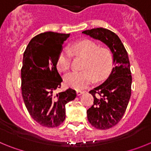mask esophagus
<instances>
[{
	"label": "esophagus",
	"instance_id": "obj_1",
	"mask_svg": "<svg viewBox=\"0 0 151 151\" xmlns=\"http://www.w3.org/2000/svg\"><path fill=\"white\" fill-rule=\"evenodd\" d=\"M83 93H85V91H76V94H77V95H81V94H83Z\"/></svg>",
	"mask_w": 151,
	"mask_h": 151
}]
</instances>
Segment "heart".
<instances>
[{"label":"heart","instance_id":"1","mask_svg":"<svg viewBox=\"0 0 151 151\" xmlns=\"http://www.w3.org/2000/svg\"><path fill=\"white\" fill-rule=\"evenodd\" d=\"M73 54L76 57H85L82 69L80 72L69 73L64 78L66 86L76 90H81L94 81L106 78L112 69L113 54L110 48L99 45L89 38H82L75 41L70 46ZM72 55L62 51L57 60V67L60 71L66 73L70 69Z\"/></svg>","mask_w":151,"mask_h":151}]
</instances>
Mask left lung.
Returning a JSON list of instances; mask_svg holds the SVG:
<instances>
[{
  "label": "left lung",
  "instance_id": "1",
  "mask_svg": "<svg viewBox=\"0 0 151 151\" xmlns=\"http://www.w3.org/2000/svg\"><path fill=\"white\" fill-rule=\"evenodd\" d=\"M106 44L112 51L114 67L104 83L91 90L94 104L87 110L88 119L97 129L115 126L123 116L132 92V73L128 53L117 35L96 28L82 32Z\"/></svg>",
  "mask_w": 151,
  "mask_h": 151
}]
</instances>
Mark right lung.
<instances>
[{"instance_id":"obj_1","label":"right lung","mask_w":151,"mask_h":151,"mask_svg":"<svg viewBox=\"0 0 151 151\" xmlns=\"http://www.w3.org/2000/svg\"><path fill=\"white\" fill-rule=\"evenodd\" d=\"M70 34L47 32L35 36L23 54L21 88L24 103L35 122L57 127L66 118V104L76 92L72 88L55 94L63 79L57 69L62 45Z\"/></svg>"}]
</instances>
